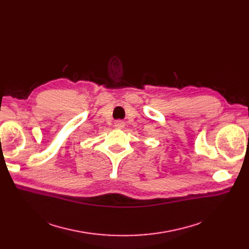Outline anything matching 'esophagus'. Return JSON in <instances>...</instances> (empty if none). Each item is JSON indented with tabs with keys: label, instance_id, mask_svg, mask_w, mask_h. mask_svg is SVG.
Instances as JSON below:
<instances>
[{
	"label": "esophagus",
	"instance_id": "esophagus-1",
	"mask_svg": "<svg viewBox=\"0 0 249 249\" xmlns=\"http://www.w3.org/2000/svg\"><path fill=\"white\" fill-rule=\"evenodd\" d=\"M124 126H125V124H124L123 121H117V122L115 123V127H116L117 129H122V128H124Z\"/></svg>",
	"mask_w": 249,
	"mask_h": 249
}]
</instances>
